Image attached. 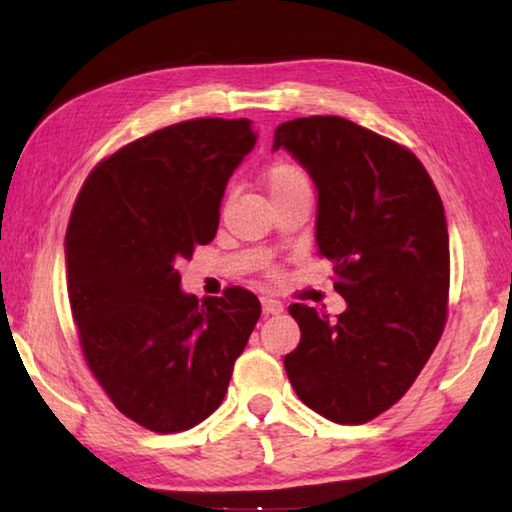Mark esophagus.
Returning <instances> with one entry per match:
<instances>
[{
	"mask_svg": "<svg viewBox=\"0 0 512 512\" xmlns=\"http://www.w3.org/2000/svg\"><path fill=\"white\" fill-rule=\"evenodd\" d=\"M284 305L280 300L275 298H262V314L264 316H275V314H282Z\"/></svg>",
	"mask_w": 512,
	"mask_h": 512,
	"instance_id": "esophagus-1",
	"label": "esophagus"
}]
</instances>
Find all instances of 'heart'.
Returning <instances> with one entry per match:
<instances>
[{
  "mask_svg": "<svg viewBox=\"0 0 512 512\" xmlns=\"http://www.w3.org/2000/svg\"><path fill=\"white\" fill-rule=\"evenodd\" d=\"M264 183L268 194H271V201L293 192H300V189H311L307 173L302 171L298 164H293L289 160L273 162L264 173Z\"/></svg>",
  "mask_w": 512,
  "mask_h": 512,
  "instance_id": "obj_1",
  "label": "heart"
}]
</instances>
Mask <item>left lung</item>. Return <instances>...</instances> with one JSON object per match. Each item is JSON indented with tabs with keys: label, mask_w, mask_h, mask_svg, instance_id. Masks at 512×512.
Segmentation results:
<instances>
[{
	"label": "left lung",
	"mask_w": 512,
	"mask_h": 512,
	"mask_svg": "<svg viewBox=\"0 0 512 512\" xmlns=\"http://www.w3.org/2000/svg\"><path fill=\"white\" fill-rule=\"evenodd\" d=\"M314 180L316 246L334 264L345 311L332 320L291 305L298 348L284 357L293 391L339 424H361L409 391L443 334L449 291L445 207L404 146L343 117L275 128Z\"/></svg>",
	"instance_id": "8db88e82"
}]
</instances>
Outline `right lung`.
Here are the masks:
<instances>
[{
  "label": "right lung",
  "instance_id": "right-lung-1",
  "mask_svg": "<svg viewBox=\"0 0 512 512\" xmlns=\"http://www.w3.org/2000/svg\"><path fill=\"white\" fill-rule=\"evenodd\" d=\"M255 142L248 119L160 128L103 160L69 216L67 293L85 361L151 431H185L219 409L262 314L239 287L198 300L176 268L214 239L225 187Z\"/></svg>",
  "mask_w": 512,
  "mask_h": 512
}]
</instances>
